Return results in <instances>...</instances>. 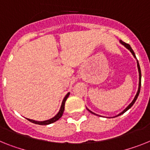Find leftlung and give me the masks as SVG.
Returning <instances> with one entry per match:
<instances>
[{
  "instance_id": "8db88e82",
  "label": "left lung",
  "mask_w": 150,
  "mask_h": 150,
  "mask_svg": "<svg viewBox=\"0 0 150 150\" xmlns=\"http://www.w3.org/2000/svg\"><path fill=\"white\" fill-rule=\"evenodd\" d=\"M120 42L121 44H122V45H123V46H125V47H127V49H128V50L131 52V53H132V54H133V57H134L136 58V59H137V57H136V55H135L134 51H133V49L131 48L130 45H129V44H126V43L122 41V40H120ZM137 67H138V71H139V87H138V90H137V94H136V96H135V97H134V99H133V101H132V102H131L130 103H129V106H127V108L125 109L124 110L122 111V112H121L120 113H119V114L117 115V116H116V117H118V116H120L121 114H122V113H124L125 112H127V111L129 109L131 108V106H132L133 104H134V103L136 102V100H137V97H138V96H139V92H140V86H141V70H140V67H139V62H138L137 59ZM86 109H87V108H86ZM87 110H89V112H91V113H93V114H95V115H96V116H98V115L96 114V113H94V112H93L92 111H90V110H89V109H87Z\"/></svg>"
}]
</instances>
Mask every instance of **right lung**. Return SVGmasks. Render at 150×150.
<instances>
[{
  "instance_id": "1",
  "label": "right lung",
  "mask_w": 150,
  "mask_h": 150,
  "mask_svg": "<svg viewBox=\"0 0 150 150\" xmlns=\"http://www.w3.org/2000/svg\"><path fill=\"white\" fill-rule=\"evenodd\" d=\"M69 95H70V93H68L65 96L64 99L63 100V102H62V104H61V106H60V110H59V112H57V114L56 115L55 117H53V118L50 119V120H44V121H36V120H30V119H28V118H27V120H29L30 122H33V123H35V124H38V125H48V124H50V123H53V122H56V121H57L58 120L62 117L63 113H64L65 102H66L67 99L68 98Z\"/></svg>"
}]
</instances>
